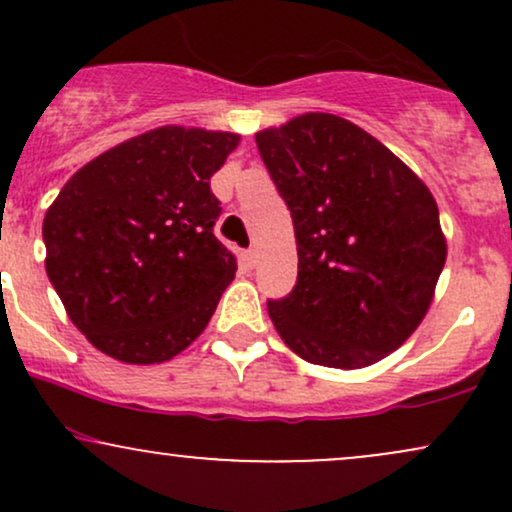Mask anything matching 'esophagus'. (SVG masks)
<instances>
[{
  "label": "esophagus",
  "instance_id": "esophagus-1",
  "mask_svg": "<svg viewBox=\"0 0 512 512\" xmlns=\"http://www.w3.org/2000/svg\"><path fill=\"white\" fill-rule=\"evenodd\" d=\"M240 260H243V264L248 269H252L257 264V252L255 250H243V255H240Z\"/></svg>",
  "mask_w": 512,
  "mask_h": 512
}]
</instances>
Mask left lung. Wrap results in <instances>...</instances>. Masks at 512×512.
I'll list each match as a JSON object with an SVG mask.
<instances>
[{
  "label": "left lung",
  "instance_id": "1",
  "mask_svg": "<svg viewBox=\"0 0 512 512\" xmlns=\"http://www.w3.org/2000/svg\"><path fill=\"white\" fill-rule=\"evenodd\" d=\"M255 142L298 245L296 286L267 301L276 332L315 366L378 363L407 342L433 301L448 255L436 199L344 117L305 113Z\"/></svg>",
  "mask_w": 512,
  "mask_h": 512
}]
</instances>
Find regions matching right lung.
Segmentation results:
<instances>
[{
	"mask_svg": "<svg viewBox=\"0 0 512 512\" xmlns=\"http://www.w3.org/2000/svg\"><path fill=\"white\" fill-rule=\"evenodd\" d=\"M238 134L158 127L76 170L43 221L50 284L103 354L163 363L187 349L236 276L214 236L211 175Z\"/></svg>",
	"mask_w": 512,
	"mask_h": 512,
	"instance_id": "obj_1",
	"label": "right lung"
}]
</instances>
